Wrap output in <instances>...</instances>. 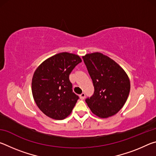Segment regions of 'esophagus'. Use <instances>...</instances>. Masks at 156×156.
<instances>
[{
  "label": "esophagus",
  "instance_id": "1",
  "mask_svg": "<svg viewBox=\"0 0 156 156\" xmlns=\"http://www.w3.org/2000/svg\"><path fill=\"white\" fill-rule=\"evenodd\" d=\"M80 98L81 100H84V98H85V94L84 93H82L80 95Z\"/></svg>",
  "mask_w": 156,
  "mask_h": 156
}]
</instances>
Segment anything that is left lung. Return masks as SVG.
Listing matches in <instances>:
<instances>
[{
	"mask_svg": "<svg viewBox=\"0 0 156 156\" xmlns=\"http://www.w3.org/2000/svg\"><path fill=\"white\" fill-rule=\"evenodd\" d=\"M93 81L94 94L85 101L91 112L107 118L122 109L130 91V80L125 70L114 60L99 52L83 56Z\"/></svg>",
	"mask_w": 156,
	"mask_h": 156,
	"instance_id": "obj_1",
	"label": "left lung"
}]
</instances>
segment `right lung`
Returning a JSON list of instances; mask_svg holds the SVG:
<instances>
[{
    "label": "right lung",
    "instance_id": "right-lung-1",
    "mask_svg": "<svg viewBox=\"0 0 156 156\" xmlns=\"http://www.w3.org/2000/svg\"><path fill=\"white\" fill-rule=\"evenodd\" d=\"M80 56L62 52L49 58L34 72L31 91L36 104L44 114L63 120L71 114L79 97L72 91L69 78Z\"/></svg>",
    "mask_w": 156,
    "mask_h": 156
}]
</instances>
